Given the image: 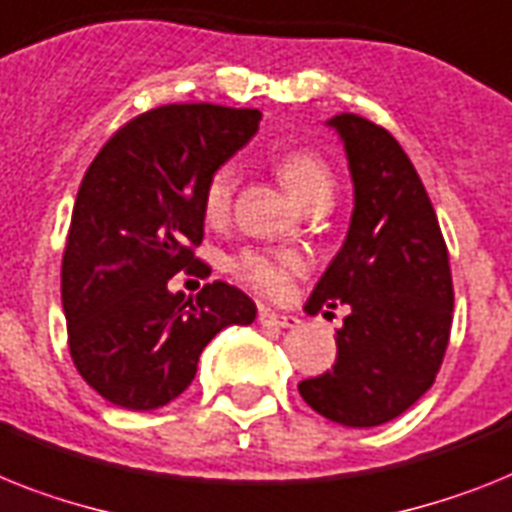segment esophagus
<instances>
[{
  "instance_id": "34e87169",
  "label": "esophagus",
  "mask_w": 512,
  "mask_h": 512,
  "mask_svg": "<svg viewBox=\"0 0 512 512\" xmlns=\"http://www.w3.org/2000/svg\"><path fill=\"white\" fill-rule=\"evenodd\" d=\"M259 322L264 324V327L287 329V327H295V324H298V319H295V316H290V314H280V311H274V308L261 306L259 308Z\"/></svg>"
}]
</instances>
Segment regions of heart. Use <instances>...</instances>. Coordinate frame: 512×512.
<instances>
[{
    "mask_svg": "<svg viewBox=\"0 0 512 512\" xmlns=\"http://www.w3.org/2000/svg\"><path fill=\"white\" fill-rule=\"evenodd\" d=\"M277 172L285 188L293 193L303 206L314 204L316 198L332 196V172L327 164L316 154L308 151H290L282 154L277 162ZM238 183V167L232 162L222 164L211 172L209 183L204 190V211L209 219H222L230 209L232 193ZM303 269L301 256L295 253H272V251H246L240 253L238 259L232 261V272L238 274L240 280L248 282L251 287L261 293L280 295L285 293L293 277Z\"/></svg>",
    "mask_w": 512,
    "mask_h": 512,
    "instance_id": "obj_1",
    "label": "heart"
}]
</instances>
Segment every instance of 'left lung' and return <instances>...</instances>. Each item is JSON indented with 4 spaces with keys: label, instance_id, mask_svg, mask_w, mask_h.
<instances>
[{
    "label": "left lung",
    "instance_id": "8db88e82",
    "mask_svg": "<svg viewBox=\"0 0 512 512\" xmlns=\"http://www.w3.org/2000/svg\"><path fill=\"white\" fill-rule=\"evenodd\" d=\"M327 128L345 149L353 211L303 311L348 303L350 314L335 332V366L298 392L329 421L369 429L434 384L453 324V277L434 206L400 143L358 114H335Z\"/></svg>",
    "mask_w": 512,
    "mask_h": 512
}]
</instances>
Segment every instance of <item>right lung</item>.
I'll return each mask as SVG.
<instances>
[{
  "label": "right lung",
  "instance_id": "obj_1",
  "mask_svg": "<svg viewBox=\"0 0 512 512\" xmlns=\"http://www.w3.org/2000/svg\"><path fill=\"white\" fill-rule=\"evenodd\" d=\"M259 109L170 104L130 120L88 167L62 259V308L75 369L101 398L154 411L188 390L198 356L256 303L227 282L172 293L204 272V190L259 130Z\"/></svg>",
  "mask_w": 512,
  "mask_h": 512
}]
</instances>
